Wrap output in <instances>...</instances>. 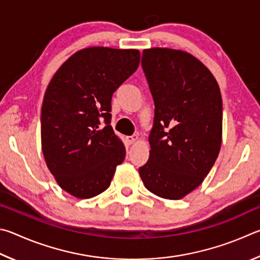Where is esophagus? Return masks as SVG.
I'll return each mask as SVG.
<instances>
[{
  "label": "esophagus",
  "instance_id": "1",
  "mask_svg": "<svg viewBox=\"0 0 260 260\" xmlns=\"http://www.w3.org/2000/svg\"><path fill=\"white\" fill-rule=\"evenodd\" d=\"M138 140V136L137 135H134V136H127L125 137V142L129 144V145H133Z\"/></svg>",
  "mask_w": 260,
  "mask_h": 260
}]
</instances>
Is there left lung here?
<instances>
[{"label": "left lung", "mask_w": 260, "mask_h": 260, "mask_svg": "<svg viewBox=\"0 0 260 260\" xmlns=\"http://www.w3.org/2000/svg\"><path fill=\"white\" fill-rule=\"evenodd\" d=\"M142 66L155 116L149 158L139 175L157 197L183 199L202 184L220 151L219 85L198 58L181 50L145 49Z\"/></svg>", "instance_id": "obj_1"}]
</instances>
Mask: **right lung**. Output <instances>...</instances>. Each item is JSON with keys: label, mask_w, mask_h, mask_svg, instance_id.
Masks as SVG:
<instances>
[{"label": "right lung", "mask_w": 260, "mask_h": 260, "mask_svg": "<svg viewBox=\"0 0 260 260\" xmlns=\"http://www.w3.org/2000/svg\"><path fill=\"white\" fill-rule=\"evenodd\" d=\"M139 61L136 49H82L59 67L45 90L41 109L44 160L58 185L73 197L103 193L124 160L125 147L109 124V112L113 93Z\"/></svg>", "instance_id": "right-lung-1"}]
</instances>
